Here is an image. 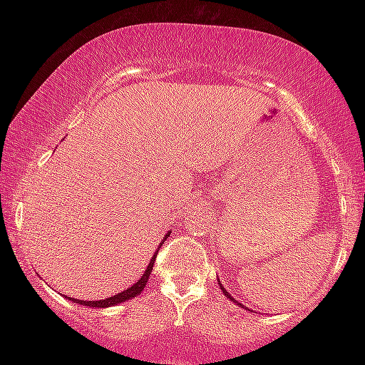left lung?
I'll use <instances>...</instances> for the list:
<instances>
[{
    "label": "left lung",
    "mask_w": 365,
    "mask_h": 365,
    "mask_svg": "<svg viewBox=\"0 0 365 365\" xmlns=\"http://www.w3.org/2000/svg\"><path fill=\"white\" fill-rule=\"evenodd\" d=\"M217 282H219V287H220V289H222V293H224V294H225V298H228V299H230V301H233V302H237V304H238L240 307H245V306L242 304V302H238L237 299H235V298H232V294H230V293H228V292H227V289H225L224 287H222V283H220V280H217Z\"/></svg>",
    "instance_id": "left-lung-1"
}]
</instances>
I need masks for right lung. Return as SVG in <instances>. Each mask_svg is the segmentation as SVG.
I'll use <instances>...</instances> for the list:
<instances>
[{"mask_svg": "<svg viewBox=\"0 0 365 365\" xmlns=\"http://www.w3.org/2000/svg\"><path fill=\"white\" fill-rule=\"evenodd\" d=\"M169 235H170V232H168V233L164 235L163 242L159 243V246H158L156 252H154V255H153L151 261H150V264H148V267H146V270H145V274L141 275V279H140L138 282H135L130 288L123 289V292L117 293V294H114V296H110V298H106V299H100V301H82V299L69 298V296H66V298L69 299V301H72V302H76V304L88 306V307H93V309H103V307H113V306H119V304H122V302H125V301H128V299H133L135 296H138L141 292H143V288L146 287L148 279H150V274H151V270H153L154 261H156V255H158V251H159L160 246H163V243L165 242V240L169 238Z\"/></svg>", "mask_w": 365, "mask_h": 365, "instance_id": "right-lung-1", "label": "right lung"}]
</instances>
